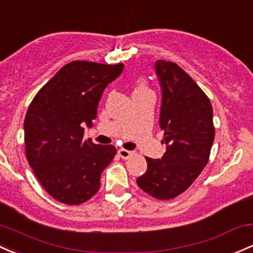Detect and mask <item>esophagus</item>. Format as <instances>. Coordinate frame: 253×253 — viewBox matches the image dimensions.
Listing matches in <instances>:
<instances>
[{
  "label": "esophagus",
  "instance_id": "34e87169",
  "mask_svg": "<svg viewBox=\"0 0 253 253\" xmlns=\"http://www.w3.org/2000/svg\"><path fill=\"white\" fill-rule=\"evenodd\" d=\"M133 151H129V150H126V149H120L119 150V155L121 156L122 159H125V160H127V159L131 158L132 155H133Z\"/></svg>",
  "mask_w": 253,
  "mask_h": 253
}]
</instances>
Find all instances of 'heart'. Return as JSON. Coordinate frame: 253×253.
<instances>
[{
    "instance_id": "1",
    "label": "heart",
    "mask_w": 253,
    "mask_h": 253,
    "mask_svg": "<svg viewBox=\"0 0 253 253\" xmlns=\"http://www.w3.org/2000/svg\"><path fill=\"white\" fill-rule=\"evenodd\" d=\"M142 89H148L147 84H145V81L143 79H139L137 81V87H135L134 91H142Z\"/></svg>"
}]
</instances>
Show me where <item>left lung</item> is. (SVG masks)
Segmentation results:
<instances>
[{
  "instance_id": "obj_1",
  "label": "left lung",
  "mask_w": 253,
  "mask_h": 253,
  "mask_svg": "<svg viewBox=\"0 0 253 253\" xmlns=\"http://www.w3.org/2000/svg\"><path fill=\"white\" fill-rule=\"evenodd\" d=\"M155 71L161 86V159H147V172L138 187L153 198L169 200L193 184L209 162L214 140L213 111L209 97L175 63L158 60Z\"/></svg>"
}]
</instances>
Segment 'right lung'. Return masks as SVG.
<instances>
[{"label":"right lung","instance_id":"1","mask_svg":"<svg viewBox=\"0 0 253 253\" xmlns=\"http://www.w3.org/2000/svg\"><path fill=\"white\" fill-rule=\"evenodd\" d=\"M124 64L71 62L40 89L24 120L29 165L44 190L65 205H80L100 187V175L116 155L114 145L84 139L103 92Z\"/></svg>","mask_w":253,"mask_h":253}]
</instances>
